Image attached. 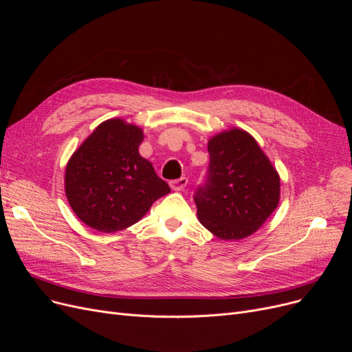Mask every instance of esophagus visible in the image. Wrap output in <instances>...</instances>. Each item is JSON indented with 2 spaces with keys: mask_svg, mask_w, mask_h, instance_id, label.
<instances>
[{
  "mask_svg": "<svg viewBox=\"0 0 352 352\" xmlns=\"http://www.w3.org/2000/svg\"><path fill=\"white\" fill-rule=\"evenodd\" d=\"M187 182H188V178H186V177H181V178H178V179H173V181H170V187H171L174 191H181V190L186 188Z\"/></svg>",
  "mask_w": 352,
  "mask_h": 352,
  "instance_id": "34e87169",
  "label": "esophagus"
}]
</instances>
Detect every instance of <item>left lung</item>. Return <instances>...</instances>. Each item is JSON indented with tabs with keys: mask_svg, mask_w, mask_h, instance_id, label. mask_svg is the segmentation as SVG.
<instances>
[{
	"mask_svg": "<svg viewBox=\"0 0 352 352\" xmlns=\"http://www.w3.org/2000/svg\"><path fill=\"white\" fill-rule=\"evenodd\" d=\"M208 154L206 182L194 192L199 223L221 239L251 235L278 206V174L243 129L212 137Z\"/></svg>",
	"mask_w": 352,
	"mask_h": 352,
	"instance_id": "obj_1",
	"label": "left lung"
}]
</instances>
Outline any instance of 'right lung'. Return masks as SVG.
Wrapping results in <instances>:
<instances>
[{"mask_svg":"<svg viewBox=\"0 0 352 352\" xmlns=\"http://www.w3.org/2000/svg\"><path fill=\"white\" fill-rule=\"evenodd\" d=\"M142 131L122 120L98 125L65 170V194L88 227L116 232L135 224L171 190L138 153Z\"/></svg>","mask_w":352,"mask_h":352,"instance_id":"obj_1","label":"right lung"}]
</instances>
